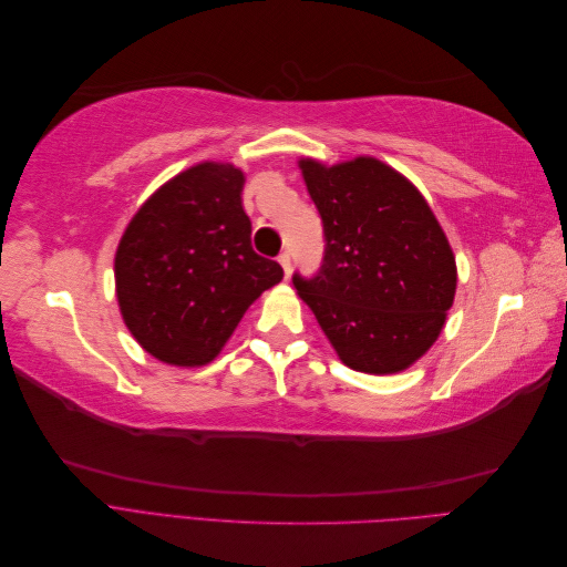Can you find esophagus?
<instances>
[{
  "label": "esophagus",
  "mask_w": 567,
  "mask_h": 567,
  "mask_svg": "<svg viewBox=\"0 0 567 567\" xmlns=\"http://www.w3.org/2000/svg\"><path fill=\"white\" fill-rule=\"evenodd\" d=\"M279 265L284 267L286 277H290V252H288V250H284V252L279 255Z\"/></svg>",
  "instance_id": "esophagus-1"
}]
</instances>
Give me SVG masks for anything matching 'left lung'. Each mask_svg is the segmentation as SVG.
<instances>
[{
    "label": "left lung",
    "mask_w": 567,
    "mask_h": 567,
    "mask_svg": "<svg viewBox=\"0 0 567 567\" xmlns=\"http://www.w3.org/2000/svg\"><path fill=\"white\" fill-rule=\"evenodd\" d=\"M323 225L317 274H293L338 357L394 373L433 346L456 290V265L414 184L373 158L333 167L300 161Z\"/></svg>",
    "instance_id": "8db88e82"
}]
</instances>
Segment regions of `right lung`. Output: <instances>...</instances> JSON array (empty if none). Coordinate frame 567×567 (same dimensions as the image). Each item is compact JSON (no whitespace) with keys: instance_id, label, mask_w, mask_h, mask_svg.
Listing matches in <instances>:
<instances>
[{"instance_id":"1","label":"right lung","mask_w":567,"mask_h":567,"mask_svg":"<svg viewBox=\"0 0 567 567\" xmlns=\"http://www.w3.org/2000/svg\"><path fill=\"white\" fill-rule=\"evenodd\" d=\"M244 175L203 163L169 179L130 221L115 252L120 312L161 362L200 367L221 350L284 269L250 246Z\"/></svg>"}]
</instances>
